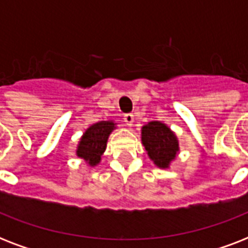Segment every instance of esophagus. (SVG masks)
<instances>
[{
  "mask_svg": "<svg viewBox=\"0 0 248 248\" xmlns=\"http://www.w3.org/2000/svg\"><path fill=\"white\" fill-rule=\"evenodd\" d=\"M124 121L126 122L127 126H132V124H134V121H135V117H134V114H131V113H128V114H124Z\"/></svg>",
  "mask_w": 248,
  "mask_h": 248,
  "instance_id": "obj_1",
  "label": "esophagus"
}]
</instances>
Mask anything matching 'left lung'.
Wrapping results in <instances>:
<instances>
[{"instance_id": "obj_1", "label": "left lung", "mask_w": 248, "mask_h": 248, "mask_svg": "<svg viewBox=\"0 0 248 248\" xmlns=\"http://www.w3.org/2000/svg\"><path fill=\"white\" fill-rule=\"evenodd\" d=\"M141 143L148 157L159 169H170L180 151L176 134L161 121H151L144 124Z\"/></svg>"}]
</instances>
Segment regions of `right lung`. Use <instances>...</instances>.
Segmentation results:
<instances>
[{
    "mask_svg": "<svg viewBox=\"0 0 248 248\" xmlns=\"http://www.w3.org/2000/svg\"><path fill=\"white\" fill-rule=\"evenodd\" d=\"M117 128L114 121H99L86 128L76 149V155L83 159L86 165L95 167L100 163L101 155L107 149L109 135Z\"/></svg>",
    "mask_w": 248,
    "mask_h": 248,
    "instance_id": "right-lung-1",
    "label": "right lung"
}]
</instances>
